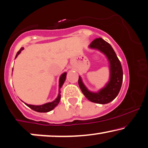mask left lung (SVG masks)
<instances>
[{
  "label": "left lung",
  "instance_id": "8db88e82",
  "mask_svg": "<svg viewBox=\"0 0 148 148\" xmlns=\"http://www.w3.org/2000/svg\"><path fill=\"white\" fill-rule=\"evenodd\" d=\"M90 47L98 49L107 56L110 65V79L106 86L101 89L97 93H93L87 90L79 77L78 84L83 94L89 101L97 103L105 104L112 101L119 92L123 82V70L121 62L112 47L102 38L95 39L90 43Z\"/></svg>",
  "mask_w": 148,
  "mask_h": 148
}]
</instances>
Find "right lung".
<instances>
[{"instance_id": "right-lung-1", "label": "right lung", "mask_w": 148, "mask_h": 148, "mask_svg": "<svg viewBox=\"0 0 148 148\" xmlns=\"http://www.w3.org/2000/svg\"><path fill=\"white\" fill-rule=\"evenodd\" d=\"M23 49H24L23 47H22V48L20 49L19 51H18L17 54H16V58L17 57L18 55L21 53V51L23 50ZM66 73H63L61 75V77H60V84H59L60 88H61L62 86L63 85L65 79H66ZM60 97H61V96H60V93H59V95H58L57 99H56L53 101L50 102V103H45V104L41 105V106L29 105V104H27V103H26V105L27 106L29 107L30 108H32V110L36 111V112H49V111L52 110L54 108L56 107V106L58 104V103H59L60 100Z\"/></svg>"}]
</instances>
